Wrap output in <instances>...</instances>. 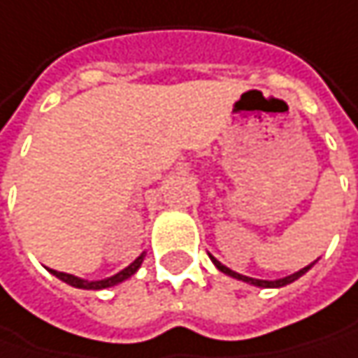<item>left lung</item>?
I'll return each mask as SVG.
<instances>
[{"mask_svg": "<svg viewBox=\"0 0 358 358\" xmlns=\"http://www.w3.org/2000/svg\"><path fill=\"white\" fill-rule=\"evenodd\" d=\"M212 261H214V265H216L222 273H226V275H230V277H234V279H241V281H246V283H250V285H257V287H283V285H287V283H294L295 279H299L308 268L312 267V265H308V267H303L301 271H297L294 275H289V277H285V279H277V281H263V279H252V277H244V275H238V273H234V271H230L228 267H224L220 261H216L214 257H210Z\"/></svg>", "mask_w": 358, "mask_h": 358, "instance_id": "obj_1", "label": "left lung"}]
</instances>
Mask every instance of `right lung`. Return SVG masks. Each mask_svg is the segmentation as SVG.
Masks as SVG:
<instances>
[{"mask_svg": "<svg viewBox=\"0 0 358 358\" xmlns=\"http://www.w3.org/2000/svg\"><path fill=\"white\" fill-rule=\"evenodd\" d=\"M142 259H144V255H141L130 267H126L124 271H120L117 275L114 277H110V279H103V281H83V279H79V277H75V275H66V273H61V271H52L50 268V273L52 275H57L61 281L64 283H69V285H73V287H79V289H106V287H112V285H117V283H122L124 279H128V277H132L138 267H141Z\"/></svg>", "mask_w": 358, "mask_h": 358, "instance_id": "obj_1", "label": "right lung"}]
</instances>
